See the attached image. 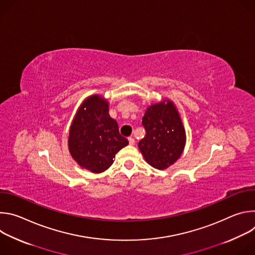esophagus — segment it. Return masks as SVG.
Wrapping results in <instances>:
<instances>
[{"label":"esophagus","mask_w":255,"mask_h":255,"mask_svg":"<svg viewBox=\"0 0 255 255\" xmlns=\"http://www.w3.org/2000/svg\"><path fill=\"white\" fill-rule=\"evenodd\" d=\"M128 140H129V144L130 145H134L135 144V139L133 137H129Z\"/></svg>","instance_id":"34e87169"}]
</instances>
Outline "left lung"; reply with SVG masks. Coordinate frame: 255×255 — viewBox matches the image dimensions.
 Masks as SVG:
<instances>
[{
	"label": "left lung",
	"instance_id": "1",
	"mask_svg": "<svg viewBox=\"0 0 255 255\" xmlns=\"http://www.w3.org/2000/svg\"><path fill=\"white\" fill-rule=\"evenodd\" d=\"M145 136L138 147L151 166L164 169L172 164L185 147L186 132L175 107L167 104L150 106L142 118Z\"/></svg>",
	"mask_w": 255,
	"mask_h": 255
}]
</instances>
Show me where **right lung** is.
<instances>
[{"label":"right lung","instance_id":"right-lung-1","mask_svg":"<svg viewBox=\"0 0 255 255\" xmlns=\"http://www.w3.org/2000/svg\"><path fill=\"white\" fill-rule=\"evenodd\" d=\"M128 143L120 134L118 123L109 116L108 102L99 96L88 98L69 131L68 148L74 159L92 172H102Z\"/></svg>","mask_w":255,"mask_h":255}]
</instances>
